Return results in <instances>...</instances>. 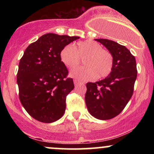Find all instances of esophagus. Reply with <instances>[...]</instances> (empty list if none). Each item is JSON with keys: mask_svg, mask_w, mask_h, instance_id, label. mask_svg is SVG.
Here are the masks:
<instances>
[{"mask_svg": "<svg viewBox=\"0 0 154 154\" xmlns=\"http://www.w3.org/2000/svg\"><path fill=\"white\" fill-rule=\"evenodd\" d=\"M74 83H75V85H78V84H79V83H81V82H79V81L77 80V79H75V80H74Z\"/></svg>", "mask_w": 154, "mask_h": 154, "instance_id": "1", "label": "esophagus"}]
</instances>
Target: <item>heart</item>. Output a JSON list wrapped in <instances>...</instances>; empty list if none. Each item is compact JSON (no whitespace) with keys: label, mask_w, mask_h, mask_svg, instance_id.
<instances>
[{"label":"heart","mask_w":154,"mask_h":154,"mask_svg":"<svg viewBox=\"0 0 154 154\" xmlns=\"http://www.w3.org/2000/svg\"><path fill=\"white\" fill-rule=\"evenodd\" d=\"M84 59L85 66H79L70 71L69 75L79 80L104 78L112 71L114 59L109 51L103 49L99 43L93 40L79 42L77 46L71 44L65 45L60 52V59L67 67H74Z\"/></svg>","instance_id":"heart-1"}]
</instances>
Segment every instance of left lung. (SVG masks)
I'll return each instance as SVG.
<instances>
[{"label": "left lung", "instance_id": "1", "mask_svg": "<svg viewBox=\"0 0 154 154\" xmlns=\"http://www.w3.org/2000/svg\"><path fill=\"white\" fill-rule=\"evenodd\" d=\"M103 45L114 59L112 71L102 80L86 84L85 103L92 116L111 119L122 111L133 94L137 78L135 56L124 45L107 40L95 39Z\"/></svg>", "mask_w": 154, "mask_h": 154}]
</instances>
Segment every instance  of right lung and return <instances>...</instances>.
I'll return each instance as SVG.
<instances>
[{
    "mask_svg": "<svg viewBox=\"0 0 154 154\" xmlns=\"http://www.w3.org/2000/svg\"><path fill=\"white\" fill-rule=\"evenodd\" d=\"M79 37L48 33L26 48L20 59L17 84L21 103L32 117L44 123L64 114L66 95L75 88L60 59L65 45Z\"/></svg>",
    "mask_w": 154,
    "mask_h": 154,
    "instance_id": "right-lung-1",
    "label": "right lung"
}]
</instances>
